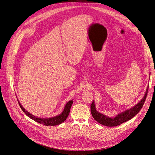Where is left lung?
Here are the masks:
<instances>
[{"instance_id": "left-lung-1", "label": "left lung", "mask_w": 155, "mask_h": 155, "mask_svg": "<svg viewBox=\"0 0 155 155\" xmlns=\"http://www.w3.org/2000/svg\"><path fill=\"white\" fill-rule=\"evenodd\" d=\"M150 77V74H149ZM149 86L147 87L146 91H145V94L142 99L140 100L138 104L134 105V107H131L130 109L125 110V111L121 112V113L117 114L114 118L107 116L106 115L100 113V112L97 111L96 109V106L94 104V101L93 100L92 104L91 105V114L93 116L94 119L97 121L98 123L103 125H105L107 127H114L118 126L124 122H126L127 121L130 120L131 118H133L134 116L137 115L140 110H141L142 107H143L145 99H146L147 94L148 92Z\"/></svg>"}]
</instances>
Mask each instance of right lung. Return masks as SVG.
Here are the masks:
<instances>
[{"instance_id": "obj_1", "label": "right lung", "mask_w": 155, "mask_h": 155, "mask_svg": "<svg viewBox=\"0 0 155 155\" xmlns=\"http://www.w3.org/2000/svg\"><path fill=\"white\" fill-rule=\"evenodd\" d=\"M18 104H19V106L21 108L22 110L25 112V113L26 114V116H28L29 118H30L33 120H34L35 121H36V122L42 124H43L46 126H49V125L50 126H54V125H58L62 124L65 121V120L67 118V117L70 113V108H71V106L73 104V100H72L67 103V104L64 106L63 110L62 111V112L60 114L54 116V117H51V118H39V117L35 116L34 115L30 114L29 112H28L26 110H25V108L21 105V104H20V102L18 101Z\"/></svg>"}]
</instances>
